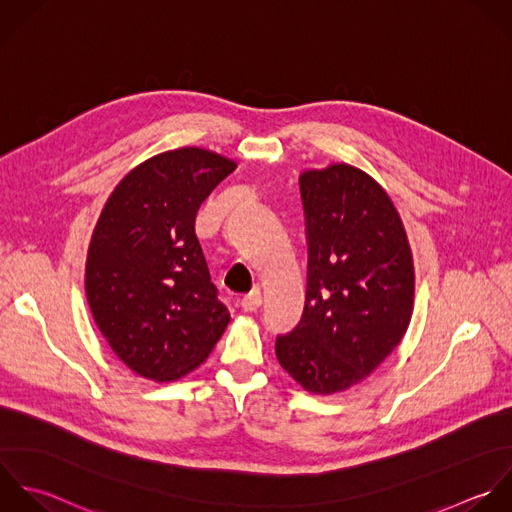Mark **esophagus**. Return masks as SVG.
<instances>
[{
  "instance_id": "1",
  "label": "esophagus",
  "mask_w": 512,
  "mask_h": 512,
  "mask_svg": "<svg viewBox=\"0 0 512 512\" xmlns=\"http://www.w3.org/2000/svg\"><path fill=\"white\" fill-rule=\"evenodd\" d=\"M261 291L259 289H253L251 293H247V295H243V299L239 301V305H241V309L243 311H247V313H251V311H255L259 305H261Z\"/></svg>"
}]
</instances>
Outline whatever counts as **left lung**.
Segmentation results:
<instances>
[{"label":"left lung","mask_w":512,"mask_h":512,"mask_svg":"<svg viewBox=\"0 0 512 512\" xmlns=\"http://www.w3.org/2000/svg\"><path fill=\"white\" fill-rule=\"evenodd\" d=\"M307 293L299 325L279 335L281 367L309 393L367 379L401 343L413 315L415 267L403 221L365 171L335 163L299 177Z\"/></svg>","instance_id":"obj_1"}]
</instances>
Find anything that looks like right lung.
Returning <instances> with one entry per match:
<instances>
[{
	"label": "right lung",
	"mask_w": 512,
	"mask_h": 512,
	"mask_svg": "<svg viewBox=\"0 0 512 512\" xmlns=\"http://www.w3.org/2000/svg\"><path fill=\"white\" fill-rule=\"evenodd\" d=\"M237 163L181 147L131 169L91 235L85 295L113 353L159 383L197 369L231 317L195 235L209 193Z\"/></svg>",
	"instance_id": "right-lung-1"
}]
</instances>
